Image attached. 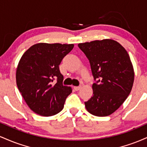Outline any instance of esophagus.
Masks as SVG:
<instances>
[{
  "label": "esophagus",
  "instance_id": "1",
  "mask_svg": "<svg viewBox=\"0 0 147 147\" xmlns=\"http://www.w3.org/2000/svg\"><path fill=\"white\" fill-rule=\"evenodd\" d=\"M81 88H82V86H75L74 87V89H75V90H79L81 89Z\"/></svg>",
  "mask_w": 147,
  "mask_h": 147
}]
</instances>
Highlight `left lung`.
Wrapping results in <instances>:
<instances>
[{"label":"left lung","mask_w":147,"mask_h":147,"mask_svg":"<svg viewBox=\"0 0 147 147\" xmlns=\"http://www.w3.org/2000/svg\"><path fill=\"white\" fill-rule=\"evenodd\" d=\"M90 64L95 83L93 96L85 106L93 115L112 114L124 103L132 89L134 71L128 52L111 39L79 43Z\"/></svg>","instance_id":"1"}]
</instances>
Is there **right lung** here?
<instances>
[{
  "label": "right lung",
  "mask_w": 147,
  "mask_h": 147,
  "mask_svg": "<svg viewBox=\"0 0 147 147\" xmlns=\"http://www.w3.org/2000/svg\"><path fill=\"white\" fill-rule=\"evenodd\" d=\"M73 47V44L37 43L22 56L16 69V84L35 113L52 116L63 109L72 88L63 86L59 65Z\"/></svg>",
  "instance_id": "right-lung-1"
}]
</instances>
